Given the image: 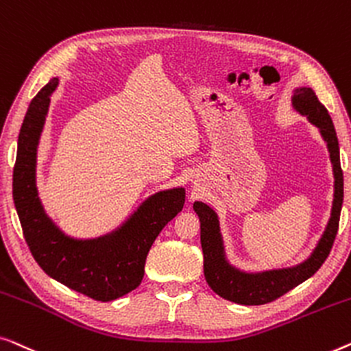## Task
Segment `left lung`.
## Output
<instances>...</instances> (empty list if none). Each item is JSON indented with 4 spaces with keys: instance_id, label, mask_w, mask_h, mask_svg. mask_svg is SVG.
<instances>
[{
    "instance_id": "left-lung-1",
    "label": "left lung",
    "mask_w": 351,
    "mask_h": 351,
    "mask_svg": "<svg viewBox=\"0 0 351 351\" xmlns=\"http://www.w3.org/2000/svg\"><path fill=\"white\" fill-rule=\"evenodd\" d=\"M291 103L300 116L307 117L310 124L318 128L319 135L328 146L329 159L332 164L334 199L330 218L312 254L293 267L263 270V272H245V270L237 269L227 261L216 211L204 202H194V211L200 219V241L202 251H204V274L206 283L223 299L240 305H263L272 302L308 280L323 265L337 235L340 211L343 204V173L340 169L339 140L335 135L332 119L310 87L294 88Z\"/></svg>"
}]
</instances>
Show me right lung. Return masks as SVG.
Here are the masks:
<instances>
[{
    "label": "right lung",
    "mask_w": 351,
    "mask_h": 351,
    "mask_svg": "<svg viewBox=\"0 0 351 351\" xmlns=\"http://www.w3.org/2000/svg\"><path fill=\"white\" fill-rule=\"evenodd\" d=\"M58 86L53 77L29 103L19 133L12 175V197L23 237L44 272L88 298L110 302L141 283L146 256L169 221L182 210L184 187L159 191L114 230L97 239L66 235L49 218L36 187V159L41 133Z\"/></svg>",
    "instance_id": "add662e5"
}]
</instances>
